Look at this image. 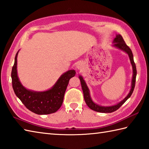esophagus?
<instances>
[{
  "label": "esophagus",
  "mask_w": 149,
  "mask_h": 149,
  "mask_svg": "<svg viewBox=\"0 0 149 149\" xmlns=\"http://www.w3.org/2000/svg\"><path fill=\"white\" fill-rule=\"evenodd\" d=\"M76 68H77L78 70H81V69H82V68H83L82 63H78L77 64V65H76Z\"/></svg>",
  "instance_id": "obj_1"
}]
</instances>
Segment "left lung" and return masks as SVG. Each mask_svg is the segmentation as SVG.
I'll return each instance as SVG.
<instances>
[{
  "label": "left lung",
  "mask_w": 149,
  "mask_h": 149,
  "mask_svg": "<svg viewBox=\"0 0 149 149\" xmlns=\"http://www.w3.org/2000/svg\"><path fill=\"white\" fill-rule=\"evenodd\" d=\"M113 46L119 49H121L123 52H126V53L129 55V59L130 61L131 65L132 66V70H133V75H132V84H131V89L129 93V94L127 95V97H125L123 100H122L121 102H119V103L115 104V105L112 106H109V107H103V106H100L99 104L95 103L94 101L92 100L91 97H90V90L87 86L85 81L83 79V77L81 75L79 76V78L81 81V87H82V90L83 92V95H84V101H85L88 107L90 108V109H92L94 111L98 112H102V113H111L116 111L118 109L120 108L122 104L125 103L128 99H129L131 95H132V92L134 91V89L135 87V84H136V77L137 75V71H136V67L134 61V57H133V54L132 52L131 51L130 48L128 46L124 40L123 37L121 36V35H116V37L114 39H113Z\"/></svg>",
  "instance_id": "left-lung-1"
}]
</instances>
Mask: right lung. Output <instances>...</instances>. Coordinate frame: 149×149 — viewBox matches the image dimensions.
I'll use <instances>...</instances> for the list:
<instances>
[{
    "label": "right lung",
    "mask_w": 149,
    "mask_h": 149,
    "mask_svg": "<svg viewBox=\"0 0 149 149\" xmlns=\"http://www.w3.org/2000/svg\"><path fill=\"white\" fill-rule=\"evenodd\" d=\"M11 70L13 89L15 95L28 110L39 115L49 114L57 112L63 104L64 95L69 80L75 75L74 70L63 74L51 89L44 92H35L26 89L20 82L17 75V55Z\"/></svg>",
    "instance_id": "1"
}]
</instances>
